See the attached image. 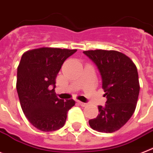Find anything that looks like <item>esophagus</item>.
Wrapping results in <instances>:
<instances>
[{
  "instance_id": "obj_1",
  "label": "esophagus",
  "mask_w": 153,
  "mask_h": 153,
  "mask_svg": "<svg viewBox=\"0 0 153 153\" xmlns=\"http://www.w3.org/2000/svg\"><path fill=\"white\" fill-rule=\"evenodd\" d=\"M77 102L79 104V105H81V106L84 107L87 105V103H84V102H79V101H77Z\"/></svg>"
}]
</instances>
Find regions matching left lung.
Wrapping results in <instances>:
<instances>
[{"label": "left lung", "instance_id": "left-lung-1", "mask_svg": "<svg viewBox=\"0 0 153 153\" xmlns=\"http://www.w3.org/2000/svg\"><path fill=\"white\" fill-rule=\"evenodd\" d=\"M98 67L106 97L105 106L98 105L99 114L89 120L93 130L113 133L123 127L135 110L140 86L136 65L131 59L117 51H85Z\"/></svg>", "mask_w": 153, "mask_h": 153}]
</instances>
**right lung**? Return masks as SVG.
<instances>
[{"label":"right lung","instance_id":"obj_1","mask_svg":"<svg viewBox=\"0 0 153 153\" xmlns=\"http://www.w3.org/2000/svg\"><path fill=\"white\" fill-rule=\"evenodd\" d=\"M76 49L41 48L22 55L17 69V89L20 105L30 123L49 132L64 126L74 99H59L55 92V79L63 62Z\"/></svg>","mask_w":153,"mask_h":153}]
</instances>
